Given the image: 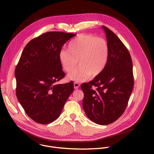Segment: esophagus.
<instances>
[{
  "label": "esophagus",
  "mask_w": 154,
  "mask_h": 154,
  "mask_svg": "<svg viewBox=\"0 0 154 154\" xmlns=\"http://www.w3.org/2000/svg\"><path fill=\"white\" fill-rule=\"evenodd\" d=\"M74 88L76 90V89H78L79 87L80 86V84L77 82H74Z\"/></svg>",
  "instance_id": "obj_1"
}]
</instances>
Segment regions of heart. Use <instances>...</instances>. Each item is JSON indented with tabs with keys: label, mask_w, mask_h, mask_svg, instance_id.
<instances>
[{
	"label": "heart",
	"mask_w": 154,
	"mask_h": 154,
	"mask_svg": "<svg viewBox=\"0 0 154 154\" xmlns=\"http://www.w3.org/2000/svg\"><path fill=\"white\" fill-rule=\"evenodd\" d=\"M68 49H62L58 53L59 61L63 69L68 72L79 66L68 75L69 80L84 82L91 75H99L105 68L109 49L107 42L94 35L81 34L68 45Z\"/></svg>",
	"instance_id": "heart-1"
}]
</instances>
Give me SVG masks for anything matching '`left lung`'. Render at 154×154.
Masks as SVG:
<instances>
[{
    "label": "left lung",
    "mask_w": 154,
    "mask_h": 154,
    "mask_svg": "<svg viewBox=\"0 0 154 154\" xmlns=\"http://www.w3.org/2000/svg\"><path fill=\"white\" fill-rule=\"evenodd\" d=\"M109 49L103 71L88 83L81 85L84 93L83 108L91 121L108 125L124 113L134 88L133 64L130 55L118 37L102 26ZM97 88L93 90L92 86Z\"/></svg>",
    "instance_id": "obj_1"
}]
</instances>
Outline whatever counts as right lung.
Returning <instances> with one entry per match:
<instances>
[{
	"label": "right lung",
	"instance_id": "right-lung-1",
	"mask_svg": "<svg viewBox=\"0 0 154 154\" xmlns=\"http://www.w3.org/2000/svg\"><path fill=\"white\" fill-rule=\"evenodd\" d=\"M74 36L45 33L31 40L21 54L15 69L16 96L27 115L37 123L47 124L57 119L74 91L72 81L56 83L65 76L58 53Z\"/></svg>",
	"mask_w": 154,
	"mask_h": 154
}]
</instances>
